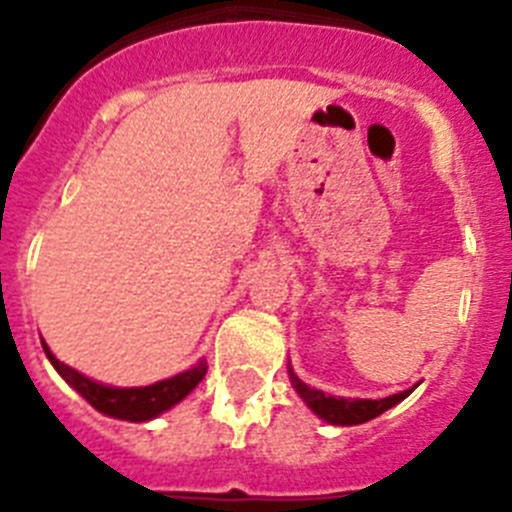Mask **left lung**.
Returning <instances> with one entry per match:
<instances>
[{
	"mask_svg": "<svg viewBox=\"0 0 512 512\" xmlns=\"http://www.w3.org/2000/svg\"><path fill=\"white\" fill-rule=\"evenodd\" d=\"M287 372H289V382H292L297 395L305 400L307 408L330 425L366 423V420L382 415L384 410L395 408L397 402L405 400V397L418 387V384H415V387H410V390L397 392V395H390V397H382V400H351V397H336V395H325L323 390H312L310 384H305L300 377H297L292 364L287 366Z\"/></svg>",
	"mask_w": 512,
	"mask_h": 512,
	"instance_id": "left-lung-1",
	"label": "left lung"
}]
</instances>
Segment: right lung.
Listing matches in <instances>:
<instances>
[{
	"mask_svg": "<svg viewBox=\"0 0 512 512\" xmlns=\"http://www.w3.org/2000/svg\"><path fill=\"white\" fill-rule=\"evenodd\" d=\"M43 351L53 364V369L63 377V382L74 387L94 410L117 420H130V423H146V420L158 418L161 413L179 405L207 374L205 359H200L187 372H179L169 379H161V382L146 384V387H110V384L94 382V379L71 369L69 364L58 361L45 341Z\"/></svg>",
	"mask_w": 512,
	"mask_h": 512,
	"instance_id": "obj_1",
	"label": "right lung"
}]
</instances>
